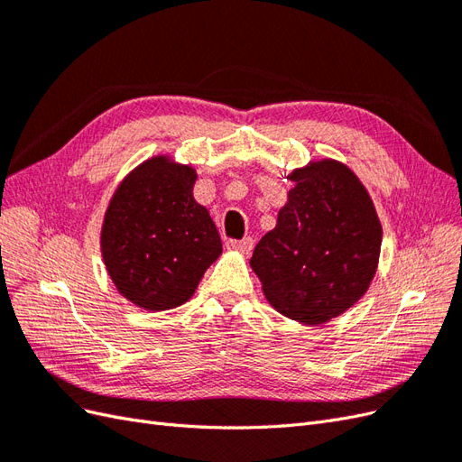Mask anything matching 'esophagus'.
<instances>
[{
    "mask_svg": "<svg viewBox=\"0 0 462 462\" xmlns=\"http://www.w3.org/2000/svg\"><path fill=\"white\" fill-rule=\"evenodd\" d=\"M253 246H254V241L250 239V236H245V239H241V241H227V248L229 250H233V253H241V254H248L250 250H253Z\"/></svg>",
    "mask_w": 462,
    "mask_h": 462,
    "instance_id": "obj_1",
    "label": "esophagus"
}]
</instances>
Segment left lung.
Masks as SVG:
<instances>
[{
  "label": "left lung",
  "instance_id": "8db88e82",
  "mask_svg": "<svg viewBox=\"0 0 462 462\" xmlns=\"http://www.w3.org/2000/svg\"><path fill=\"white\" fill-rule=\"evenodd\" d=\"M295 183L250 268L273 309L304 326L341 316L368 291L382 250V223L351 167L324 158L287 175Z\"/></svg>",
  "mask_w": 462,
  "mask_h": 462
}]
</instances>
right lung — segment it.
I'll use <instances>...</instances> for the list:
<instances>
[{
	"instance_id": "1",
	"label": "right lung",
	"mask_w": 462,
	"mask_h": 462,
	"mask_svg": "<svg viewBox=\"0 0 462 462\" xmlns=\"http://www.w3.org/2000/svg\"><path fill=\"white\" fill-rule=\"evenodd\" d=\"M199 173L170 153L138 163L106 208L100 250L121 297L150 312L185 304L223 253L208 208L194 200Z\"/></svg>"
}]
</instances>
